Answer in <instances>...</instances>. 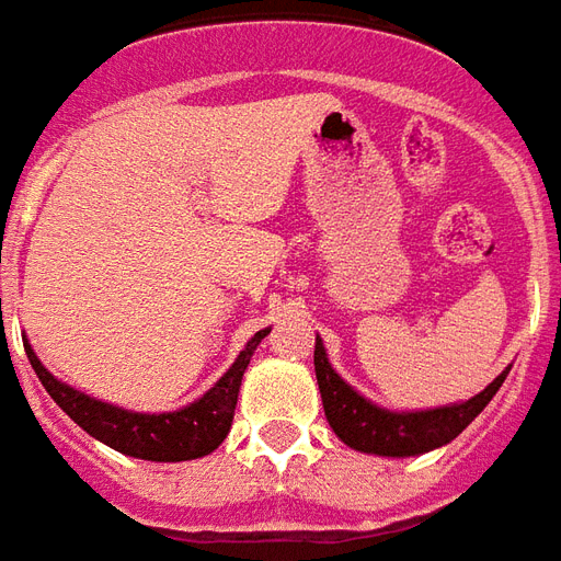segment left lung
<instances>
[{"label": "left lung", "instance_id": "left-lung-1", "mask_svg": "<svg viewBox=\"0 0 561 561\" xmlns=\"http://www.w3.org/2000/svg\"><path fill=\"white\" fill-rule=\"evenodd\" d=\"M313 367H317V382H320L322 407H325L331 431L355 451L382 454V457H410V454L433 451L439 445L451 443L454 436H460L469 427V421L488 407L508 376V370L499 374L481 394L466 403L424 412H388L362 398L331 370L320 337L313 346Z\"/></svg>", "mask_w": 561, "mask_h": 561}]
</instances>
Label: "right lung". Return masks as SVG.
I'll return each mask as SVG.
<instances>
[{
    "label": "right lung",
    "mask_w": 561,
    "mask_h": 561,
    "mask_svg": "<svg viewBox=\"0 0 561 561\" xmlns=\"http://www.w3.org/2000/svg\"><path fill=\"white\" fill-rule=\"evenodd\" d=\"M268 329L256 331L248 346L241 350L239 358L232 362L227 374L220 376L215 388H208L206 394L194 400L191 407L179 412H163V415H142V412H128L101 403V400L89 398L83 391H73L71 386L59 382L56 376L41 365L38 355L26 346L28 365L38 374L41 386L47 388L62 412H68L89 436H95L110 448L128 454V457H140V460H154V463H179V460H194V457H206L218 448L227 433H230L232 412H236V400H239L241 376L251 365L253 350L260 346Z\"/></svg>",
    "instance_id": "add662e5"
}]
</instances>
